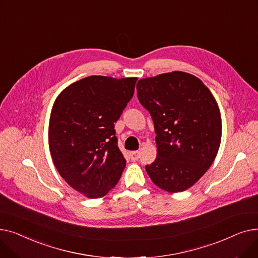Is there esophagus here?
<instances>
[{"instance_id":"obj_1","label":"esophagus","mask_w":258,"mask_h":258,"mask_svg":"<svg viewBox=\"0 0 258 258\" xmlns=\"http://www.w3.org/2000/svg\"><path fill=\"white\" fill-rule=\"evenodd\" d=\"M130 157L132 161H137L140 158V152L135 151V152H131L130 153Z\"/></svg>"}]
</instances>
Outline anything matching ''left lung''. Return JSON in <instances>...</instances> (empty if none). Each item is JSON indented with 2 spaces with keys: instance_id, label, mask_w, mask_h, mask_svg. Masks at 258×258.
<instances>
[{
  "instance_id": "8db88e82",
  "label": "left lung",
  "mask_w": 258,
  "mask_h": 258,
  "mask_svg": "<svg viewBox=\"0 0 258 258\" xmlns=\"http://www.w3.org/2000/svg\"><path fill=\"white\" fill-rule=\"evenodd\" d=\"M137 94L157 134V158L145 169L159 188L182 192L204 175L218 155L219 105L201 79L181 71L140 79Z\"/></svg>"
}]
</instances>
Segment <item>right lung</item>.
I'll use <instances>...</instances> for the list:
<instances>
[{
    "label": "right lung",
    "mask_w": 258,
    "mask_h": 258,
    "mask_svg": "<svg viewBox=\"0 0 258 258\" xmlns=\"http://www.w3.org/2000/svg\"><path fill=\"white\" fill-rule=\"evenodd\" d=\"M136 81L93 75L67 87L54 101L49 122L53 163L68 184L90 199L105 196L125 167L114 123L133 98Z\"/></svg>",
    "instance_id": "add662e5"
}]
</instances>
